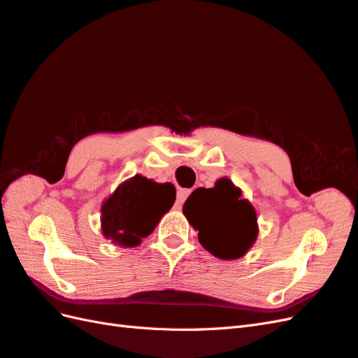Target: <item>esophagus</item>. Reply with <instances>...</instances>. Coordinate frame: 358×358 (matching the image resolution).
<instances>
[{"mask_svg":"<svg viewBox=\"0 0 358 358\" xmlns=\"http://www.w3.org/2000/svg\"><path fill=\"white\" fill-rule=\"evenodd\" d=\"M190 194V189H180L177 192V201H176V207L177 209H180V207L182 206V203L186 201V198L189 196Z\"/></svg>","mask_w":358,"mask_h":358,"instance_id":"esophagus-1","label":"esophagus"}]
</instances>
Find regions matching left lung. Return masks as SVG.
<instances>
[{"instance_id": "1", "label": "left lung", "mask_w": 358, "mask_h": 358, "mask_svg": "<svg viewBox=\"0 0 358 358\" xmlns=\"http://www.w3.org/2000/svg\"><path fill=\"white\" fill-rule=\"evenodd\" d=\"M182 213L198 230L201 245L220 259H238L256 241L255 207L229 178H220L210 189L194 190Z\"/></svg>"}]
</instances>
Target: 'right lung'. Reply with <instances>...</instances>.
Listing matches in <instances>:
<instances>
[{
    "label": "right lung",
    "mask_w": 358,
    "mask_h": 358,
    "mask_svg": "<svg viewBox=\"0 0 358 358\" xmlns=\"http://www.w3.org/2000/svg\"><path fill=\"white\" fill-rule=\"evenodd\" d=\"M176 201L171 182H155L136 176L123 181L102 204V234L122 247H136L154 231Z\"/></svg>",
    "instance_id": "obj_1"
}]
</instances>
